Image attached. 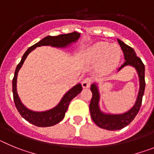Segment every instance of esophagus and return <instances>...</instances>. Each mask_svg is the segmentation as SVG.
Returning a JSON list of instances; mask_svg holds the SVG:
<instances>
[{"instance_id":"obj_1","label":"esophagus","mask_w":154,"mask_h":154,"mask_svg":"<svg viewBox=\"0 0 154 154\" xmlns=\"http://www.w3.org/2000/svg\"><path fill=\"white\" fill-rule=\"evenodd\" d=\"M92 83V79L90 78H85L82 82V85L83 88H89Z\"/></svg>"}]
</instances>
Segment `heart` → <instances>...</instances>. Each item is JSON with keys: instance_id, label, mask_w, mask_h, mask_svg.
I'll list each match as a JSON object with an SVG mask.
<instances>
[{"instance_id": "heart-1", "label": "heart", "mask_w": 154, "mask_h": 154, "mask_svg": "<svg viewBox=\"0 0 154 154\" xmlns=\"http://www.w3.org/2000/svg\"><path fill=\"white\" fill-rule=\"evenodd\" d=\"M121 56L120 48L107 42H98L86 53L87 60L92 64H99L101 72H109L118 65Z\"/></svg>"}]
</instances>
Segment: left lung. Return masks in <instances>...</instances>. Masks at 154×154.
I'll return each instance as SVG.
<instances>
[{
    "instance_id": "8db88e82",
    "label": "left lung",
    "mask_w": 154,
    "mask_h": 154,
    "mask_svg": "<svg viewBox=\"0 0 154 154\" xmlns=\"http://www.w3.org/2000/svg\"><path fill=\"white\" fill-rule=\"evenodd\" d=\"M119 44L122 48L124 54L125 62L121 65L119 70L126 65H133L137 69L140 77V92H139L138 97L134 106L127 112L121 115H106L99 110L98 103H99V92L97 87L95 84L91 85V91L92 92V97L89 104V110H90L91 117L92 120L99 127L103 128L107 130H121L130 124L132 121L136 117L138 113L139 110L140 109L142 104L143 96L145 90V66L141 59L137 56L135 51L133 48L130 47L126 45L122 41L118 40Z\"/></svg>"
}]
</instances>
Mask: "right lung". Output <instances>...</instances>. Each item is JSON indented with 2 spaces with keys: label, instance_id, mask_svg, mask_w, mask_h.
Wrapping results in <instances>:
<instances>
[{
  "label": "right lung",
  "instance_id": "obj_1",
  "mask_svg": "<svg viewBox=\"0 0 154 154\" xmlns=\"http://www.w3.org/2000/svg\"><path fill=\"white\" fill-rule=\"evenodd\" d=\"M80 34L77 33L76 31L72 32L69 34H64V35H59L58 36H47L40 42L36 43L25 51L23 55L21 62H19L17 65V68L14 72V76L12 80V91H13V97L14 104L17 108V111L21 116L25 120L29 122L31 124L35 126H39V127H47V126H51L58 123L60 121L63 119L65 117V112L67 111L69 103L72 101L73 98L75 97L78 94L81 92L82 90V87L81 84H78L74 86L72 89H71L67 93L63 96L62 99L59 103V104L55 107L54 109L45 112H33L31 110L28 109L26 107L24 106V105L20 101L18 96L17 93V89H16V82H17V76L18 73L19 69H21L24 63L25 58H27L28 55L35 48L40 47L42 45H51L54 47H65L67 45L70 44L72 42H74L78 40L79 38Z\"/></svg>",
  "mask_w": 154,
  "mask_h": 154
}]
</instances>
